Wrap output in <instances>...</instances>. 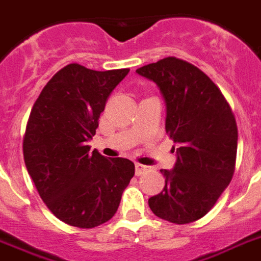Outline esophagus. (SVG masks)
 <instances>
[{"label": "esophagus", "mask_w": 261, "mask_h": 261, "mask_svg": "<svg viewBox=\"0 0 261 261\" xmlns=\"http://www.w3.org/2000/svg\"><path fill=\"white\" fill-rule=\"evenodd\" d=\"M135 169H136V175L140 176V175H143L144 172H146L147 166L142 165V164H135Z\"/></svg>", "instance_id": "34e87169"}]
</instances>
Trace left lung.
I'll list each match as a JSON object with an SVG mask.
<instances>
[{
  "mask_svg": "<svg viewBox=\"0 0 261 261\" xmlns=\"http://www.w3.org/2000/svg\"><path fill=\"white\" fill-rule=\"evenodd\" d=\"M136 72L160 88L166 133L179 146L173 169L161 170L165 187L148 206L164 220L187 224L205 216L232 179L238 143L234 113L216 84L186 60L169 56Z\"/></svg>",
  "mask_w": 261,
  "mask_h": 261,
  "instance_id": "8db88e82",
  "label": "left lung"
}]
</instances>
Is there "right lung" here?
Here are the masks:
<instances>
[{
  "label": "right lung",
  "mask_w": 261,
  "mask_h": 261,
  "mask_svg": "<svg viewBox=\"0 0 261 261\" xmlns=\"http://www.w3.org/2000/svg\"><path fill=\"white\" fill-rule=\"evenodd\" d=\"M129 68L59 70L35 100L23 138L27 172L50 212L70 226L93 228L114 216L135 175L126 158L91 150L106 101Z\"/></svg>",
  "instance_id": "1"
}]
</instances>
